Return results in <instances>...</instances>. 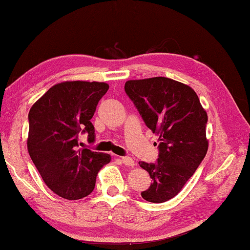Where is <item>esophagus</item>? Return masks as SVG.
<instances>
[{"mask_svg":"<svg viewBox=\"0 0 250 250\" xmlns=\"http://www.w3.org/2000/svg\"><path fill=\"white\" fill-rule=\"evenodd\" d=\"M122 163L125 164V166H128V167H133L134 166V161L130 158V156H122L121 158Z\"/></svg>","mask_w":250,"mask_h":250,"instance_id":"esophagus-1","label":"esophagus"}]
</instances>
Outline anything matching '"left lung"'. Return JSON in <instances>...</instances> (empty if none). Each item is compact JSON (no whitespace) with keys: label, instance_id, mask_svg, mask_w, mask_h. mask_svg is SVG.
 <instances>
[{"label":"left lung","instance_id":"obj_1","mask_svg":"<svg viewBox=\"0 0 250 250\" xmlns=\"http://www.w3.org/2000/svg\"><path fill=\"white\" fill-rule=\"evenodd\" d=\"M125 90L146 125L159 134L156 162H139L152 179L141 196L151 203L167 202L205 158L207 113L191 87L167 77L129 80Z\"/></svg>","mask_w":250,"mask_h":250}]
</instances>
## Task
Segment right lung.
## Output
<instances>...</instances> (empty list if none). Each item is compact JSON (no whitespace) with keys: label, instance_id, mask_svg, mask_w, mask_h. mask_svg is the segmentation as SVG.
Here are the masks:
<instances>
[{"label":"right lung","instance_id":"1","mask_svg":"<svg viewBox=\"0 0 250 250\" xmlns=\"http://www.w3.org/2000/svg\"><path fill=\"white\" fill-rule=\"evenodd\" d=\"M109 89L108 83L65 82L53 86L28 113L27 149L45 184L66 200H79L94 191L100 168L110 155L79 149V134L95 142L90 119Z\"/></svg>","mask_w":250,"mask_h":250}]
</instances>
